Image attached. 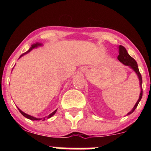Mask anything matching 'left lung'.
<instances>
[{"label": "left lung", "mask_w": 151, "mask_h": 151, "mask_svg": "<svg viewBox=\"0 0 151 151\" xmlns=\"http://www.w3.org/2000/svg\"><path fill=\"white\" fill-rule=\"evenodd\" d=\"M118 48H119V56H118V60H119L121 63L124 64V65L128 66V67H129L130 68L132 69V70L134 71L135 73H136L137 74V76H138V79H139L140 87H141V93H140L139 98H138V101H137L136 104H135L134 106H133V108L127 114V116H128V115H130V114H131L133 111H134L135 109H136V107L138 106V103H139L140 101H141L142 96H143L142 77H141V74L139 72V70H138V65H137V62H136V60H135L132 57L130 56L129 53H128L127 50H126V48L124 47H123L122 45H119V47Z\"/></svg>", "instance_id": "8db88e82"}]
</instances>
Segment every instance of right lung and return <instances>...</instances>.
Wrapping results in <instances>:
<instances>
[{
  "instance_id": "add662e5",
  "label": "right lung",
  "mask_w": 151,
  "mask_h": 151,
  "mask_svg": "<svg viewBox=\"0 0 151 151\" xmlns=\"http://www.w3.org/2000/svg\"><path fill=\"white\" fill-rule=\"evenodd\" d=\"M42 44H41V43H40V42H36V43H35V44L32 45H31V47H30V49H29L28 50H27V51L26 52L23 53V54H22V55H20V58H19V59H20V58H21V57L24 56V55H26V54H27V53L30 52L31 51V50H32L33 49H35V48H37V47H38L42 46ZM18 110H19V111H20V113H21V114H22V116H25V118H27V119H30V120H32V121H40V120H42V121H44V120H45L46 119H49V118H51L52 116L55 115V113H56V112H57V110H58V109H56V110H55V111H54L52 112V113L50 114L49 116H47L43 117V118H40V119H39V118L34 117V116H32L28 115V114H27L24 113V112L20 110V109H18Z\"/></svg>"
}]
</instances>
